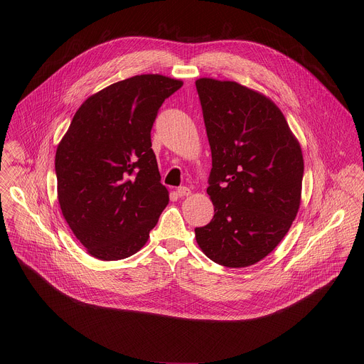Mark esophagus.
Instances as JSON below:
<instances>
[{"label":"esophagus","instance_id":"obj_1","mask_svg":"<svg viewBox=\"0 0 364 364\" xmlns=\"http://www.w3.org/2000/svg\"><path fill=\"white\" fill-rule=\"evenodd\" d=\"M190 193H191V190L188 188V187H178L177 188V194L180 196V197H187V196H190Z\"/></svg>","mask_w":364,"mask_h":364}]
</instances>
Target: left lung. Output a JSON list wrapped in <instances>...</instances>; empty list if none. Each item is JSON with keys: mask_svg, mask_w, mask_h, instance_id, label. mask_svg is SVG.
<instances>
[{"mask_svg": "<svg viewBox=\"0 0 364 364\" xmlns=\"http://www.w3.org/2000/svg\"><path fill=\"white\" fill-rule=\"evenodd\" d=\"M212 171L209 225L196 228L207 257L228 268L253 265L289 230L301 200L304 160L272 100L236 82H196Z\"/></svg>", "mask_w": 364, "mask_h": 364, "instance_id": "left-lung-1", "label": "left lung"}]
</instances>
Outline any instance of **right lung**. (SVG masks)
<instances>
[{"mask_svg":"<svg viewBox=\"0 0 364 364\" xmlns=\"http://www.w3.org/2000/svg\"><path fill=\"white\" fill-rule=\"evenodd\" d=\"M181 86L161 75L117 82L82 103L58 146L62 213L102 261L136 253L168 204L151 129L163 102Z\"/></svg>","mask_w":364,"mask_h":364,"instance_id":"right-lung-1","label":"right lung"}]
</instances>
